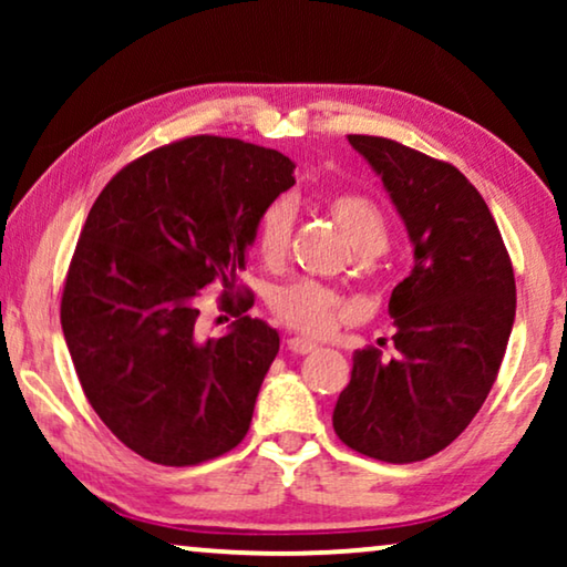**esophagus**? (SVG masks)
Returning a JSON list of instances; mask_svg holds the SVG:
<instances>
[{
	"label": "esophagus",
	"instance_id": "34e87169",
	"mask_svg": "<svg viewBox=\"0 0 567 567\" xmlns=\"http://www.w3.org/2000/svg\"><path fill=\"white\" fill-rule=\"evenodd\" d=\"M286 348H289L291 353L305 355V353L317 351V343H312V340H309V338H289V340H286Z\"/></svg>",
	"mask_w": 567,
	"mask_h": 567
}]
</instances>
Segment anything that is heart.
<instances>
[{
	"instance_id": "obj_1",
	"label": "heart",
	"mask_w": 567,
	"mask_h": 567,
	"mask_svg": "<svg viewBox=\"0 0 567 567\" xmlns=\"http://www.w3.org/2000/svg\"><path fill=\"white\" fill-rule=\"evenodd\" d=\"M324 208L343 229L348 243L359 255H377L390 243V227L374 200L355 190H336L324 198ZM291 208L278 200L268 206L258 224V250L260 258L276 266L284 260L291 243ZM274 312L284 324L293 330L322 336L346 315V301L332 289L315 281H297L284 286L274 297Z\"/></svg>"
}]
</instances>
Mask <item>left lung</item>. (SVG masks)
<instances>
[{
    "label": "left lung",
    "mask_w": 567,
    "mask_h": 567,
    "mask_svg": "<svg viewBox=\"0 0 567 567\" xmlns=\"http://www.w3.org/2000/svg\"><path fill=\"white\" fill-rule=\"evenodd\" d=\"M348 142L382 177L413 243L392 289L394 355L353 353L332 429L353 452L408 464L446 449L498 377L516 317V281L491 208L449 162L384 136Z\"/></svg>",
    "instance_id": "left-lung-1"
}]
</instances>
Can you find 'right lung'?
<instances>
[{
	"mask_svg": "<svg viewBox=\"0 0 567 567\" xmlns=\"http://www.w3.org/2000/svg\"><path fill=\"white\" fill-rule=\"evenodd\" d=\"M293 185V162L239 138L190 136L115 173L84 221L61 293V328L84 398L131 452L190 467L235 449L278 353L252 320L237 270L266 208ZM214 280L238 317L199 338Z\"/></svg>",
	"mask_w": 567,
	"mask_h": 567,
	"instance_id": "add662e5",
	"label": "right lung"
}]
</instances>
